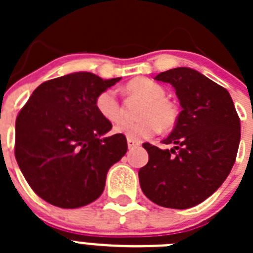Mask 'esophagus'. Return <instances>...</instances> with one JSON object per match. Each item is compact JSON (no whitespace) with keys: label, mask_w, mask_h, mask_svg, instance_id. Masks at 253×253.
Segmentation results:
<instances>
[{"label":"esophagus","mask_w":253,"mask_h":253,"mask_svg":"<svg viewBox=\"0 0 253 253\" xmlns=\"http://www.w3.org/2000/svg\"><path fill=\"white\" fill-rule=\"evenodd\" d=\"M126 142H128V148L129 149L137 148V147H139L140 144H142L139 140H134V139H130V138H128V139H126Z\"/></svg>","instance_id":"obj_1"}]
</instances>
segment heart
<instances>
[{
  "instance_id": "b5f03b06",
  "label": "heart",
  "mask_w": 253,
  "mask_h": 253,
  "mask_svg": "<svg viewBox=\"0 0 253 253\" xmlns=\"http://www.w3.org/2000/svg\"><path fill=\"white\" fill-rule=\"evenodd\" d=\"M125 91L130 96L144 100L139 110L138 122H123L115 126L118 134L134 140L148 139L160 130H169L177 122V107L166 99V91L157 82L148 78H134L125 86ZM97 113L105 120L116 123L122 119L123 107L116 92L111 88L101 91L95 100Z\"/></svg>"
}]
</instances>
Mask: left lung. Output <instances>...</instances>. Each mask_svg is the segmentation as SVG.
Returning a JSON list of instances; mask_svg holds the SVG:
<instances>
[{"instance_id": "left-lung-1", "label": "left lung", "mask_w": 253, "mask_h": 253, "mask_svg": "<svg viewBox=\"0 0 253 253\" xmlns=\"http://www.w3.org/2000/svg\"><path fill=\"white\" fill-rule=\"evenodd\" d=\"M171 84L182 110L161 149L144 143L148 163L138 172L144 195L157 205L187 209L209 198L229 175L241 139V123L224 87L187 68L156 76Z\"/></svg>"}]
</instances>
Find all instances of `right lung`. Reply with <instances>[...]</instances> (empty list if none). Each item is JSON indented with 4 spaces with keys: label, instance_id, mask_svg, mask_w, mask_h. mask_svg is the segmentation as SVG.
I'll return each instance as SVG.
<instances>
[{
    "label": "right lung",
    "instance_id": "obj_1",
    "mask_svg": "<svg viewBox=\"0 0 253 253\" xmlns=\"http://www.w3.org/2000/svg\"><path fill=\"white\" fill-rule=\"evenodd\" d=\"M122 77L102 80L75 72L43 82L16 118L15 157L38 196L54 207L75 209L104 191L107 171L128 151L95 107L101 91Z\"/></svg>",
    "mask_w": 253,
    "mask_h": 253
}]
</instances>
